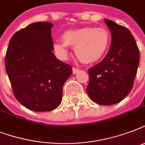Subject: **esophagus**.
Instances as JSON below:
<instances>
[{
	"label": "esophagus",
	"mask_w": 145,
	"mask_h": 145,
	"mask_svg": "<svg viewBox=\"0 0 145 145\" xmlns=\"http://www.w3.org/2000/svg\"><path fill=\"white\" fill-rule=\"evenodd\" d=\"M79 71H80V69H78V68H73V74H77V73L79 72Z\"/></svg>",
	"instance_id": "34e87169"
}]
</instances>
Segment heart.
Segmentation results:
<instances>
[{
	"label": "heart",
	"instance_id": "obj_1",
	"mask_svg": "<svg viewBox=\"0 0 145 145\" xmlns=\"http://www.w3.org/2000/svg\"><path fill=\"white\" fill-rule=\"evenodd\" d=\"M63 42H55L53 50L59 58L65 59L68 46H74L75 53L80 61L95 62L105 54L110 44V35L104 28H82L65 31Z\"/></svg>",
	"mask_w": 145,
	"mask_h": 145
}]
</instances>
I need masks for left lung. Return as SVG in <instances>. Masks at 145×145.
I'll return each mask as SVG.
<instances>
[{
  "mask_svg": "<svg viewBox=\"0 0 145 145\" xmlns=\"http://www.w3.org/2000/svg\"><path fill=\"white\" fill-rule=\"evenodd\" d=\"M111 34L110 50L105 59L88 70L89 96L101 105L121 101L130 93L139 65V50L129 29L105 19Z\"/></svg>",
  "mask_w": 145,
  "mask_h": 145,
  "instance_id": "1",
  "label": "left lung"
}]
</instances>
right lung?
I'll return each instance as SVG.
<instances>
[{
	"mask_svg": "<svg viewBox=\"0 0 145 145\" xmlns=\"http://www.w3.org/2000/svg\"><path fill=\"white\" fill-rule=\"evenodd\" d=\"M52 24L35 22L15 33L9 43L5 68L16 99L33 111H50L60 105L72 68L52 52Z\"/></svg>",
	"mask_w": 145,
	"mask_h": 145,
	"instance_id": "add662e5",
	"label": "right lung"
}]
</instances>
